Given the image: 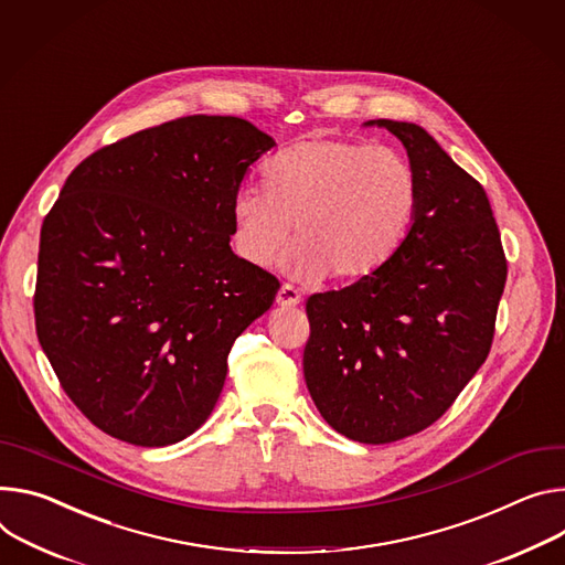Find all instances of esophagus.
<instances>
[{
    "mask_svg": "<svg viewBox=\"0 0 565 565\" xmlns=\"http://www.w3.org/2000/svg\"><path fill=\"white\" fill-rule=\"evenodd\" d=\"M301 301V295L297 292V288L292 286H281L279 292H277V303L281 306V309H292V306H297Z\"/></svg>",
    "mask_w": 565,
    "mask_h": 565,
    "instance_id": "34e87169",
    "label": "esophagus"
}]
</instances>
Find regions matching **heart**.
I'll return each mask as SVG.
<instances>
[{"label": "heart", "instance_id": "1", "mask_svg": "<svg viewBox=\"0 0 565 565\" xmlns=\"http://www.w3.org/2000/svg\"><path fill=\"white\" fill-rule=\"evenodd\" d=\"M266 189L232 198L241 259L268 268L295 225L286 268L306 281L358 284L379 275L405 245L419 212L417 173L401 152L365 141L309 137L266 169Z\"/></svg>", "mask_w": 565, "mask_h": 565}]
</instances>
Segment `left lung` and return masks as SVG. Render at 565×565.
<instances>
[{"label":"left lung","mask_w":565,"mask_h":565,"mask_svg":"<svg viewBox=\"0 0 565 565\" xmlns=\"http://www.w3.org/2000/svg\"><path fill=\"white\" fill-rule=\"evenodd\" d=\"M363 126L403 143L419 212L379 275L306 301L303 379L333 430L390 444L435 424L487 361L507 262L484 189L422 126Z\"/></svg>","instance_id":"left-lung-1"}]
</instances>
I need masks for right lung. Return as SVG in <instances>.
I'll list each match as a JSON object with an SVG mask.
<instances>
[{
    "instance_id": "add662e5",
    "label": "right lung",
    "mask_w": 565,
    "mask_h": 565,
    "mask_svg": "<svg viewBox=\"0 0 565 565\" xmlns=\"http://www.w3.org/2000/svg\"><path fill=\"white\" fill-rule=\"evenodd\" d=\"M277 141L193 115L96 150L40 232L35 331L63 390L110 437L169 446L223 392L234 340L279 281L232 252V198Z\"/></svg>"
}]
</instances>
